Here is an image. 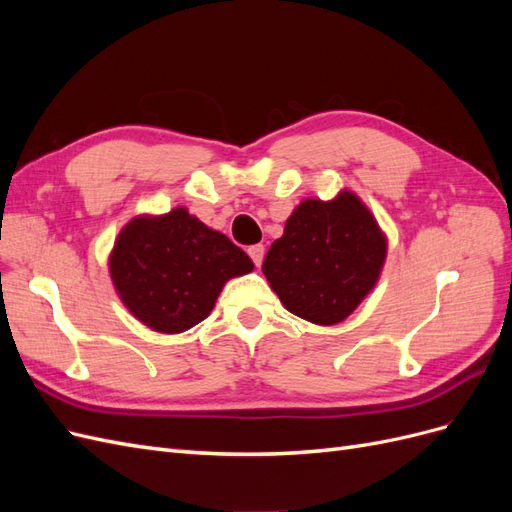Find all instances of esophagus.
Segmentation results:
<instances>
[{
	"label": "esophagus",
	"mask_w": 512,
	"mask_h": 512,
	"mask_svg": "<svg viewBox=\"0 0 512 512\" xmlns=\"http://www.w3.org/2000/svg\"><path fill=\"white\" fill-rule=\"evenodd\" d=\"M247 254H250V258H252V262L256 267H260V262H262V258H265V245H250L247 247Z\"/></svg>",
	"instance_id": "obj_1"
}]
</instances>
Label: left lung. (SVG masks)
I'll return each instance as SVG.
<instances>
[{
  "mask_svg": "<svg viewBox=\"0 0 512 512\" xmlns=\"http://www.w3.org/2000/svg\"><path fill=\"white\" fill-rule=\"evenodd\" d=\"M386 239L352 192L303 200L273 241L262 273L288 312L316 324L348 318L376 286Z\"/></svg>",
  "mask_w": 512,
  "mask_h": 512,
  "instance_id": "8db88e82",
  "label": "left lung"
}]
</instances>
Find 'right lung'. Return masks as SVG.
<instances>
[{
	"instance_id": "add662e5",
	"label": "right lung",
	"mask_w": 512,
	"mask_h": 512,
	"mask_svg": "<svg viewBox=\"0 0 512 512\" xmlns=\"http://www.w3.org/2000/svg\"><path fill=\"white\" fill-rule=\"evenodd\" d=\"M252 269L241 247L185 209L132 220L111 256L121 301L160 333H181L205 320L230 277Z\"/></svg>"
}]
</instances>
